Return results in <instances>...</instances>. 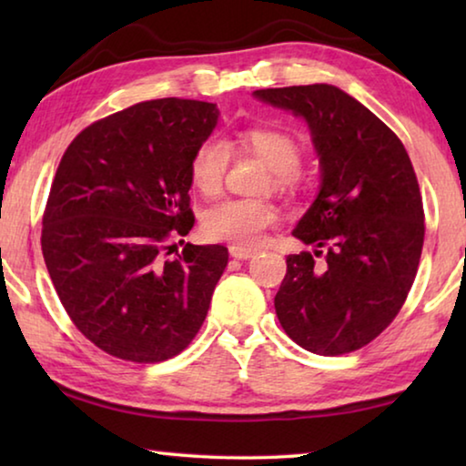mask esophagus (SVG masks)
<instances>
[{
    "instance_id": "obj_1",
    "label": "esophagus",
    "mask_w": 466,
    "mask_h": 466,
    "mask_svg": "<svg viewBox=\"0 0 466 466\" xmlns=\"http://www.w3.org/2000/svg\"><path fill=\"white\" fill-rule=\"evenodd\" d=\"M230 255H232L234 258H240V261H244V258H250V257H255V255H257V252H255V250H250V248L230 247Z\"/></svg>"
}]
</instances>
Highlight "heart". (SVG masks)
<instances>
[{"label": "heart", "mask_w": 466, "mask_h": 466, "mask_svg": "<svg viewBox=\"0 0 466 466\" xmlns=\"http://www.w3.org/2000/svg\"><path fill=\"white\" fill-rule=\"evenodd\" d=\"M244 152L255 154L271 170L269 185L275 191L289 193L298 188V172L304 162V149L299 141L279 129L252 127L238 139ZM232 160V146L224 137L209 136L195 147L188 162L191 183L203 195H216L224 185L228 167ZM278 219L275 205L265 199H226L205 211L203 234L209 240L228 242L232 247L250 248L261 242L267 228Z\"/></svg>", "instance_id": "b5f03b06"}]
</instances>
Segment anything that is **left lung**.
I'll return each instance as SVG.
<instances>
[{
	"label": "left lung",
	"mask_w": 466,
	"mask_h": 466,
	"mask_svg": "<svg viewBox=\"0 0 466 466\" xmlns=\"http://www.w3.org/2000/svg\"><path fill=\"white\" fill-rule=\"evenodd\" d=\"M255 96L309 121L322 172L319 197L294 230L317 250L286 258L275 312L312 353L361 350L403 309L420 267L425 216L411 157L397 133L335 86Z\"/></svg>",
	"instance_id": "left-lung-1"
}]
</instances>
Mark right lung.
<instances>
[{"mask_svg": "<svg viewBox=\"0 0 466 466\" xmlns=\"http://www.w3.org/2000/svg\"><path fill=\"white\" fill-rule=\"evenodd\" d=\"M218 123L211 102H137L76 136L55 172L41 247L76 329L108 356L156 364L199 333L228 265L219 244H185L188 162Z\"/></svg>", "mask_w": 466, "mask_h": 466, "instance_id": "add662e5", "label": "right lung"}]
</instances>
